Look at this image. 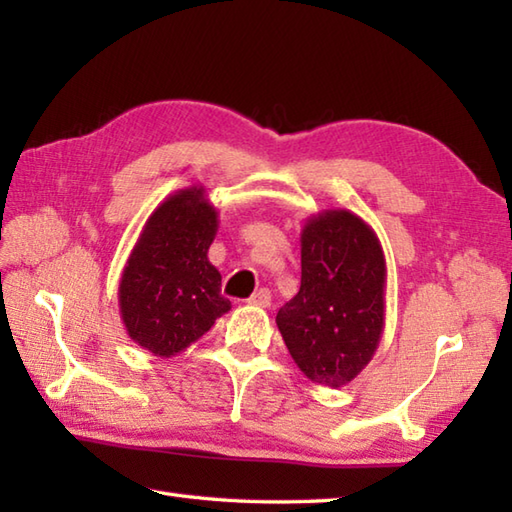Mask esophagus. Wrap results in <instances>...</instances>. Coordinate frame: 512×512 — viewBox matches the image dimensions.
I'll use <instances>...</instances> for the list:
<instances>
[{
	"instance_id": "obj_1",
	"label": "esophagus",
	"mask_w": 512,
	"mask_h": 512,
	"mask_svg": "<svg viewBox=\"0 0 512 512\" xmlns=\"http://www.w3.org/2000/svg\"><path fill=\"white\" fill-rule=\"evenodd\" d=\"M250 306H257V308H268L270 306V290L268 288H259L253 297L248 299Z\"/></svg>"
}]
</instances>
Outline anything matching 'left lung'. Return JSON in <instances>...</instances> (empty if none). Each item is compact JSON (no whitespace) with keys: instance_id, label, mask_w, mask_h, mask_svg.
Segmentation results:
<instances>
[{"instance_id":"1","label":"left lung","mask_w":512,"mask_h":512,"mask_svg":"<svg viewBox=\"0 0 512 512\" xmlns=\"http://www.w3.org/2000/svg\"><path fill=\"white\" fill-rule=\"evenodd\" d=\"M383 246L356 213L328 209L301 231V288L277 328L312 383L339 389L363 372L385 328Z\"/></svg>"}]
</instances>
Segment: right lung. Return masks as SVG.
Segmentation results:
<instances>
[{
    "mask_svg": "<svg viewBox=\"0 0 512 512\" xmlns=\"http://www.w3.org/2000/svg\"><path fill=\"white\" fill-rule=\"evenodd\" d=\"M217 211L204 187L180 189L149 215L118 284V308L129 339L171 358L231 310L222 275L209 262Z\"/></svg>",
    "mask_w": 512,
    "mask_h": 512,
    "instance_id": "obj_1",
    "label": "right lung"
}]
</instances>
